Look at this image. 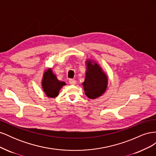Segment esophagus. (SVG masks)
Wrapping results in <instances>:
<instances>
[{"label":"esophagus","mask_w":156,"mask_h":156,"mask_svg":"<svg viewBox=\"0 0 156 156\" xmlns=\"http://www.w3.org/2000/svg\"><path fill=\"white\" fill-rule=\"evenodd\" d=\"M69 83L70 84H72V85H75V84H76V81L74 79H69Z\"/></svg>","instance_id":"obj_1"}]
</instances>
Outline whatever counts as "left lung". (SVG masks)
I'll list each match as a JSON object with an SVG mask.
<instances>
[{"mask_svg": "<svg viewBox=\"0 0 156 156\" xmlns=\"http://www.w3.org/2000/svg\"><path fill=\"white\" fill-rule=\"evenodd\" d=\"M86 77L82 83L85 95L94 100L101 96L106 92L108 85V77L100 65L95 60H86Z\"/></svg>", "mask_w": 156, "mask_h": 156, "instance_id": "left-lung-1", "label": "left lung"}]
</instances>
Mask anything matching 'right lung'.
Returning <instances> with one entry per match:
<instances>
[{
    "label": "right lung",
    "mask_w": 156,
    "mask_h": 156,
    "mask_svg": "<svg viewBox=\"0 0 156 156\" xmlns=\"http://www.w3.org/2000/svg\"><path fill=\"white\" fill-rule=\"evenodd\" d=\"M66 84V83L65 82L59 81L51 68H48L44 72L41 79V87L48 97L51 98L57 97L60 89Z\"/></svg>",
    "instance_id": "obj_1"
}]
</instances>
